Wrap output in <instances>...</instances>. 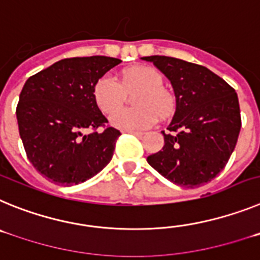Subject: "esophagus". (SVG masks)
<instances>
[{"mask_svg":"<svg viewBox=\"0 0 260 260\" xmlns=\"http://www.w3.org/2000/svg\"><path fill=\"white\" fill-rule=\"evenodd\" d=\"M125 134H133V135H137V137H141V135H143V133L135 132V130H126Z\"/></svg>","mask_w":260,"mask_h":260,"instance_id":"obj_1","label":"esophagus"}]
</instances>
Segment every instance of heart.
Here are the masks:
<instances>
[{
    "label": "heart",
    "mask_w": 260,
    "mask_h": 260,
    "mask_svg": "<svg viewBox=\"0 0 260 260\" xmlns=\"http://www.w3.org/2000/svg\"><path fill=\"white\" fill-rule=\"evenodd\" d=\"M164 78L152 66L137 65L126 69L122 80L110 74L99 78L92 87V98L104 114H109L123 104L124 91L139 89L132 110H119L110 116V123L121 130H142L152 126L160 117H167L173 110V100L164 89Z\"/></svg>",
    "instance_id": "heart-1"
}]
</instances>
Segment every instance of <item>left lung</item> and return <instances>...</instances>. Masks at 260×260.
Instances as JSON below:
<instances>
[{"instance_id": "obj_1", "label": "left lung", "mask_w": 260, "mask_h": 260, "mask_svg": "<svg viewBox=\"0 0 260 260\" xmlns=\"http://www.w3.org/2000/svg\"><path fill=\"white\" fill-rule=\"evenodd\" d=\"M171 80L176 113L164 147L147 161L172 182L198 187L222 171L241 130L237 93L207 68L167 56L143 57Z\"/></svg>"}]
</instances>
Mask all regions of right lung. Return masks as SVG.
Returning <instances> with one entry per match:
<instances>
[{"label": "right lung", "instance_id": "right-lung-1", "mask_svg": "<svg viewBox=\"0 0 260 260\" xmlns=\"http://www.w3.org/2000/svg\"><path fill=\"white\" fill-rule=\"evenodd\" d=\"M119 62L105 56L65 58L23 86L17 105L20 138L29 161L53 183L78 185L110 161L121 133L108 126L92 87Z\"/></svg>", "mask_w": 260, "mask_h": 260}]
</instances>
